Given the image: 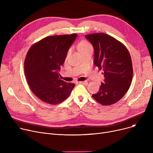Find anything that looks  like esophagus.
Returning a JSON list of instances; mask_svg holds the SVG:
<instances>
[{
  "label": "esophagus",
  "mask_w": 153,
  "mask_h": 153,
  "mask_svg": "<svg viewBox=\"0 0 153 153\" xmlns=\"http://www.w3.org/2000/svg\"><path fill=\"white\" fill-rule=\"evenodd\" d=\"M79 84H82L84 85H88V82L87 81H81V82H79Z\"/></svg>",
  "instance_id": "obj_1"
}]
</instances>
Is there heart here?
<instances>
[{
    "label": "heart",
    "mask_w": 153,
    "mask_h": 153,
    "mask_svg": "<svg viewBox=\"0 0 153 153\" xmlns=\"http://www.w3.org/2000/svg\"><path fill=\"white\" fill-rule=\"evenodd\" d=\"M92 48V46L91 45V44L89 42L86 41V40H82V41H81L79 44V50L81 53ZM71 51V49L68 50L67 53V56H68L70 54Z\"/></svg>",
    "instance_id": "1"
}]
</instances>
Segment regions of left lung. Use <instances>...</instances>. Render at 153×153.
<instances>
[{"instance_id":"obj_1","label":"left lung","mask_w":153,"mask_h":153,"mask_svg":"<svg viewBox=\"0 0 153 153\" xmlns=\"http://www.w3.org/2000/svg\"><path fill=\"white\" fill-rule=\"evenodd\" d=\"M94 49V64L102 70L105 79L92 97L103 105H110L121 99L131 85L133 66L126 47L118 40L103 33L85 35Z\"/></svg>"}]
</instances>
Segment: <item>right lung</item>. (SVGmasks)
<instances>
[{
  "instance_id": "1",
  "label": "right lung",
  "mask_w": 153,
  "mask_h": 153,
  "mask_svg": "<svg viewBox=\"0 0 153 153\" xmlns=\"http://www.w3.org/2000/svg\"><path fill=\"white\" fill-rule=\"evenodd\" d=\"M76 37V33L47 36L29 49L24 62L25 76L32 92L43 102L59 103L74 87V84L60 79L58 71Z\"/></svg>"
}]
</instances>
